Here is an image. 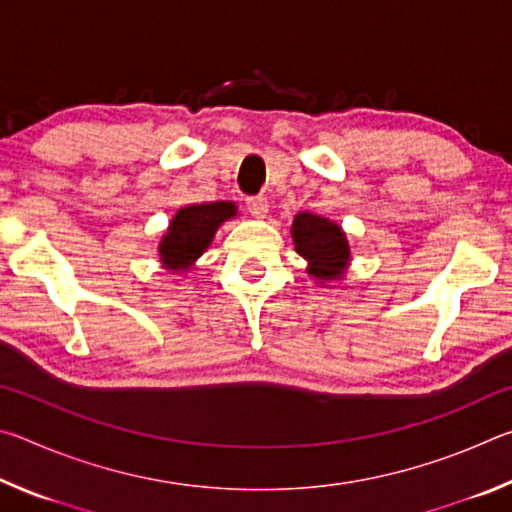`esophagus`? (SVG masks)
Wrapping results in <instances>:
<instances>
[{
  "instance_id": "obj_1",
  "label": "esophagus",
  "mask_w": 512,
  "mask_h": 512,
  "mask_svg": "<svg viewBox=\"0 0 512 512\" xmlns=\"http://www.w3.org/2000/svg\"><path fill=\"white\" fill-rule=\"evenodd\" d=\"M248 212L255 216V219H264V216L268 214V201L264 196H253L248 198Z\"/></svg>"
}]
</instances>
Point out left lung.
Instances as JSON below:
<instances>
[{
	"instance_id": "1",
	"label": "left lung",
	"mask_w": 512,
	"mask_h": 512,
	"mask_svg": "<svg viewBox=\"0 0 512 512\" xmlns=\"http://www.w3.org/2000/svg\"><path fill=\"white\" fill-rule=\"evenodd\" d=\"M296 253L307 259V273L320 282L341 280L350 264V244L341 225L325 216L300 212L291 225Z\"/></svg>"
}]
</instances>
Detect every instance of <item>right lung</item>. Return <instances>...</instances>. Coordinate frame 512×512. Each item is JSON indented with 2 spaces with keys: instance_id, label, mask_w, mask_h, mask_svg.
<instances>
[{
  "instance_id": "obj_1",
  "label": "right lung",
  "mask_w": 512,
  "mask_h": 512,
  "mask_svg": "<svg viewBox=\"0 0 512 512\" xmlns=\"http://www.w3.org/2000/svg\"><path fill=\"white\" fill-rule=\"evenodd\" d=\"M235 214V203L228 201L189 205L178 210L169 223L167 235L162 237L158 246L164 268L173 273L189 271L196 259L205 253V248L212 244L219 225Z\"/></svg>"
}]
</instances>
